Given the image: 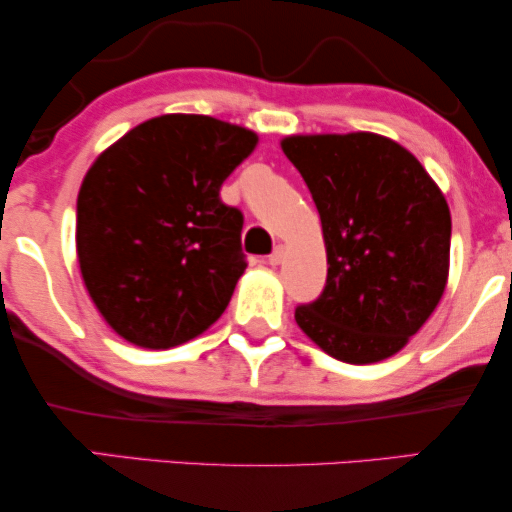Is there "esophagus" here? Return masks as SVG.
Wrapping results in <instances>:
<instances>
[{
	"label": "esophagus",
	"instance_id": "34e87169",
	"mask_svg": "<svg viewBox=\"0 0 512 512\" xmlns=\"http://www.w3.org/2000/svg\"><path fill=\"white\" fill-rule=\"evenodd\" d=\"M282 261H284V247H282V244H277V247L272 249V254L268 256V263L270 265H279Z\"/></svg>",
	"mask_w": 512,
	"mask_h": 512
}]
</instances>
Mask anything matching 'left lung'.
Segmentation results:
<instances>
[{
  "instance_id": "obj_1",
  "label": "left lung",
  "mask_w": 512,
  "mask_h": 512,
  "mask_svg": "<svg viewBox=\"0 0 512 512\" xmlns=\"http://www.w3.org/2000/svg\"><path fill=\"white\" fill-rule=\"evenodd\" d=\"M303 174L324 230L328 275L296 321L333 359L394 356L443 298L452 219L422 163L373 132L282 142Z\"/></svg>"
}]
</instances>
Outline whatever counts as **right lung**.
Wrapping results in <instances>:
<instances>
[{
	"mask_svg": "<svg viewBox=\"0 0 512 512\" xmlns=\"http://www.w3.org/2000/svg\"><path fill=\"white\" fill-rule=\"evenodd\" d=\"M258 137L198 114L139 123L90 167L76 200L83 282L132 345L167 349L221 317L247 268L244 216L221 200Z\"/></svg>",
	"mask_w": 512,
	"mask_h": 512,
	"instance_id": "add662e5",
	"label": "right lung"
}]
</instances>
